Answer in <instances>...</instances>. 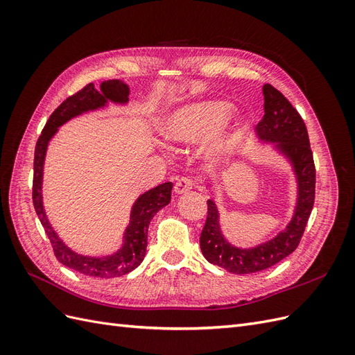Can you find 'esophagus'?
<instances>
[{
  "instance_id": "esophagus-1",
  "label": "esophagus",
  "mask_w": 355,
  "mask_h": 355,
  "mask_svg": "<svg viewBox=\"0 0 355 355\" xmlns=\"http://www.w3.org/2000/svg\"><path fill=\"white\" fill-rule=\"evenodd\" d=\"M192 187H194V184H192V180H191V179H188V178H182V179H179V180L176 182V184H175L173 191H175V194L180 196V194H187L188 191H191V189H192Z\"/></svg>"
}]
</instances>
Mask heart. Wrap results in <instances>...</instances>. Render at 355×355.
I'll use <instances>...</instances> for the list:
<instances>
[{
    "label": "heart",
    "instance_id": "heart-1",
    "mask_svg": "<svg viewBox=\"0 0 355 355\" xmlns=\"http://www.w3.org/2000/svg\"><path fill=\"white\" fill-rule=\"evenodd\" d=\"M231 112V105L223 101L191 102L168 111L159 120L158 130L168 144L196 145L204 139L200 158L204 164L218 166L235 151L239 132L235 127L219 128Z\"/></svg>",
    "mask_w": 355,
    "mask_h": 355
}]
</instances>
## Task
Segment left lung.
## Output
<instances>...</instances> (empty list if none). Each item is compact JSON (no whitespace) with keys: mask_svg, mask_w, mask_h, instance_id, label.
Masks as SVG:
<instances>
[{"mask_svg":"<svg viewBox=\"0 0 355 355\" xmlns=\"http://www.w3.org/2000/svg\"><path fill=\"white\" fill-rule=\"evenodd\" d=\"M262 93L265 114L254 127V137L259 144L271 145L272 151L287 161L296 184V202L292 218L275 237L241 247L225 235L218 202L207 200V219L200 237L201 252L210 263L232 274L268 270L293 253L314 206L315 167L305 123L292 103L272 85L265 84ZM207 188L214 189L211 182Z\"/></svg>","mask_w":355,"mask_h":355,"instance_id":"8db88e82","label":"left lung"}]
</instances>
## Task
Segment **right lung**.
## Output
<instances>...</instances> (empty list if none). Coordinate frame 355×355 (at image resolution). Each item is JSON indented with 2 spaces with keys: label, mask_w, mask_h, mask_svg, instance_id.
<instances>
[{
  "label": "right lung",
  "mask_w": 355,
  "mask_h": 355,
  "mask_svg": "<svg viewBox=\"0 0 355 355\" xmlns=\"http://www.w3.org/2000/svg\"><path fill=\"white\" fill-rule=\"evenodd\" d=\"M130 87L123 80L102 81L99 89L94 84L85 85L83 90L75 93L65 102H62L46 123L42 133L38 137L34 158V185H32V200L34 207L44 227L47 237L51 241L53 250L58 261L73 271L96 278H114L125 275L142 263L148 245V227L155 214L166 207L171 198L173 184L166 182L153 189L145 191L133 202L130 210V222L124 230L123 244L110 254L89 256L72 250L65 244L47 218L42 204V175H44V161L49 144L59 130V127L75 116L83 114L108 108L110 103L127 105Z\"/></svg>",
  "instance_id": "1"
}]
</instances>
